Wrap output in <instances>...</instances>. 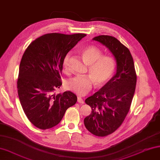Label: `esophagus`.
Here are the masks:
<instances>
[{
	"instance_id": "1",
	"label": "esophagus",
	"mask_w": 160,
	"mask_h": 160,
	"mask_svg": "<svg viewBox=\"0 0 160 160\" xmlns=\"http://www.w3.org/2000/svg\"><path fill=\"white\" fill-rule=\"evenodd\" d=\"M77 102H79V103H80V104H83L84 103V101H83V99L81 98L80 96H79V97L77 98Z\"/></svg>"
}]
</instances>
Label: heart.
Instances as JSON below:
<instances>
[{"label":"heart","mask_w":160,"mask_h":160,"mask_svg":"<svg viewBox=\"0 0 160 160\" xmlns=\"http://www.w3.org/2000/svg\"><path fill=\"white\" fill-rule=\"evenodd\" d=\"M81 56L89 66L90 76L76 77L66 81L65 87L68 90L84 95L92 88L94 82L96 86H102L113 77L116 69V62L113 56H102V51L95 46H87L81 51ZM70 54H67L62 62L65 72L70 70Z\"/></svg>","instance_id":"obj_1"}]
</instances>
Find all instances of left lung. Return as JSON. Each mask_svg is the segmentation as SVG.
Listing matches in <instances>:
<instances>
[{"label": "left lung", "instance_id": "left-lung-1", "mask_svg": "<svg viewBox=\"0 0 160 160\" xmlns=\"http://www.w3.org/2000/svg\"><path fill=\"white\" fill-rule=\"evenodd\" d=\"M93 40L107 47L117 62L116 74L85 100L92 109L84 118L85 127L95 136L106 137L122 125L129 112L136 88L137 74L130 52L116 38L103 35Z\"/></svg>", "mask_w": 160, "mask_h": 160}]
</instances>
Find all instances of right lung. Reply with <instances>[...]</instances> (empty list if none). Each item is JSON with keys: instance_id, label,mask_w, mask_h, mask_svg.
<instances>
[{"instance_id": "obj_1", "label": "right lung", "mask_w": 160, "mask_h": 160, "mask_svg": "<svg viewBox=\"0 0 160 160\" xmlns=\"http://www.w3.org/2000/svg\"><path fill=\"white\" fill-rule=\"evenodd\" d=\"M86 35L48 33L36 39L23 53L17 79L18 95L26 117L41 129L61 122L66 110L77 101L65 91L53 94L62 85V62L67 53Z\"/></svg>"}]
</instances>
